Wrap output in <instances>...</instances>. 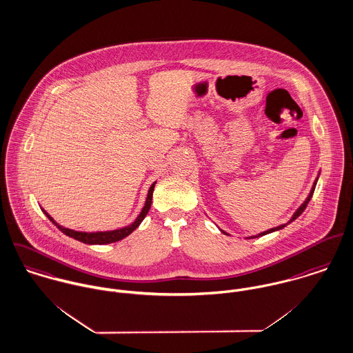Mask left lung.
<instances>
[{"label": "left lung", "instance_id": "1", "mask_svg": "<svg viewBox=\"0 0 353 353\" xmlns=\"http://www.w3.org/2000/svg\"><path fill=\"white\" fill-rule=\"evenodd\" d=\"M319 178H320V172H319V175H317V178H316V181L313 182V186H312V189H310V192H309V195L306 196V199L301 203V206L294 212V214L291 216V219H290L289 221L286 223V224L279 225V226H275V228H271V229H267V230H264V232H260V233H257V234H254V236H248V237H245V239H256V237H260V236H264V234H268V233H272V232H276V230H281V229H283L286 225L291 224L294 220H296L301 214H302V212L306 209V206H307V203H309V201L312 199V196H313V192H314V189H316V185H317V181H319ZM224 234H228L229 236V233H226L224 232L223 229H220Z\"/></svg>", "mask_w": 353, "mask_h": 353}]
</instances>
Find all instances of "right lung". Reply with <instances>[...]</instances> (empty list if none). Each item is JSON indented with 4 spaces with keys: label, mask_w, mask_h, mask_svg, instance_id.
<instances>
[{
    "label": "right lung",
    "mask_w": 353,
    "mask_h": 353,
    "mask_svg": "<svg viewBox=\"0 0 353 353\" xmlns=\"http://www.w3.org/2000/svg\"><path fill=\"white\" fill-rule=\"evenodd\" d=\"M155 185H157V182H154L151 185L148 194H147V198H145V203H144L140 214L136 217V220L132 224L127 225L124 228H120V229H114V230H105V232H81V230H74V229L64 228L62 225L58 224L44 209H41V210L48 217V220L55 225L61 232H63L65 236H68V237H72V239H75V240H78L81 243L89 244V245L110 244V243H116V241H120V240L125 239L136 228H139V225L141 224V221L144 220V217L147 216V213H148V210L151 208L152 192H154Z\"/></svg>",
    "instance_id": "add662e5"
}]
</instances>
